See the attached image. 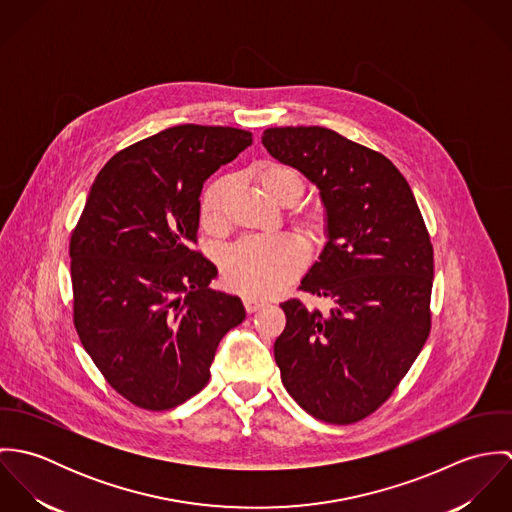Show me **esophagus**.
Returning <instances> with one entry per match:
<instances>
[{"label":"esophagus","instance_id":"esophagus-1","mask_svg":"<svg viewBox=\"0 0 512 512\" xmlns=\"http://www.w3.org/2000/svg\"><path fill=\"white\" fill-rule=\"evenodd\" d=\"M242 301H244V307H246L248 313H254V311H258V309H262V307L266 305V301L256 299V297H250V295H246Z\"/></svg>","mask_w":512,"mask_h":512}]
</instances>
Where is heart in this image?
<instances>
[{"label":"heart","instance_id":"heart-1","mask_svg":"<svg viewBox=\"0 0 512 512\" xmlns=\"http://www.w3.org/2000/svg\"><path fill=\"white\" fill-rule=\"evenodd\" d=\"M264 191L282 205H293L303 193V177L288 165H268L262 173ZM232 179L220 177L203 197L201 217L209 228L219 230L226 224V201ZM327 219L321 211L305 217L311 234H321ZM307 262L305 244L292 234L280 236H248L228 246L220 256L222 278L234 292L266 297L280 292L301 274Z\"/></svg>","mask_w":512,"mask_h":512}]
</instances>
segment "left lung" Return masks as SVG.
<instances>
[{
  "label": "left lung",
  "mask_w": 512,
  "mask_h": 512,
  "mask_svg": "<svg viewBox=\"0 0 512 512\" xmlns=\"http://www.w3.org/2000/svg\"><path fill=\"white\" fill-rule=\"evenodd\" d=\"M262 144L319 189L327 219V242L299 290L333 307L280 305L282 382L313 418L355 424L390 398L430 335V234L408 181L382 153L321 126L268 128Z\"/></svg>",
  "instance_id": "1"
}]
</instances>
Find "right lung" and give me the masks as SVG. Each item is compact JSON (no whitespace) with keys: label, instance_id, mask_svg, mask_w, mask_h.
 <instances>
[{"label":"right lung","instance_id":"1","mask_svg":"<svg viewBox=\"0 0 512 512\" xmlns=\"http://www.w3.org/2000/svg\"><path fill=\"white\" fill-rule=\"evenodd\" d=\"M252 144L228 126L181 124L118 151L96 175L71 236L74 327L108 384L169 410L211 378L220 339L246 317L211 290L197 242L203 183Z\"/></svg>","mask_w":512,"mask_h":512}]
</instances>
